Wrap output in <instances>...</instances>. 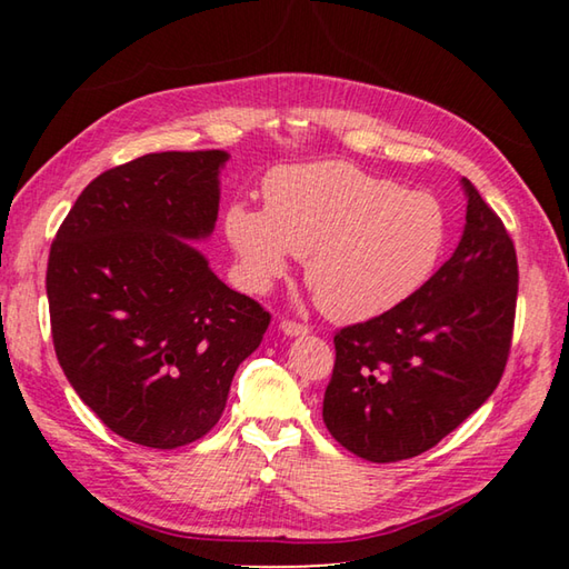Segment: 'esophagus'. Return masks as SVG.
<instances>
[{"instance_id":"1","label":"esophagus","mask_w":569,"mask_h":569,"mask_svg":"<svg viewBox=\"0 0 569 569\" xmlns=\"http://www.w3.org/2000/svg\"><path fill=\"white\" fill-rule=\"evenodd\" d=\"M278 329H281L283 336H291V339H296V336H306L308 333V326L296 323V321H281V326H278Z\"/></svg>"}]
</instances>
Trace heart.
<instances>
[{
    "mask_svg": "<svg viewBox=\"0 0 569 569\" xmlns=\"http://www.w3.org/2000/svg\"><path fill=\"white\" fill-rule=\"evenodd\" d=\"M226 236L240 278L266 293L303 258V276L333 321H369L419 291L445 253L447 218L435 196L403 190L353 162L276 170L266 208L238 203Z\"/></svg>",
    "mask_w": 569,
    "mask_h": 569,
    "instance_id": "heart-1",
    "label": "heart"
}]
</instances>
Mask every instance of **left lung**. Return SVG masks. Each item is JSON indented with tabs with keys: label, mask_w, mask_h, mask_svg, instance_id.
Returning <instances> with one entry per match:
<instances>
[{
	"label": "left lung",
	"mask_w": 569,
	"mask_h": 569,
	"mask_svg": "<svg viewBox=\"0 0 569 569\" xmlns=\"http://www.w3.org/2000/svg\"><path fill=\"white\" fill-rule=\"evenodd\" d=\"M467 223L449 261L409 301L333 336L323 397L331 437L387 465L439 445L502 379L517 306V253L502 220L461 178Z\"/></svg>",
	"instance_id": "left-lung-1"
}]
</instances>
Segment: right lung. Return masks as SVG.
<instances>
[{
	"label": "right lung",
	"mask_w": 569,
	"mask_h": 569,
	"mask_svg": "<svg viewBox=\"0 0 569 569\" xmlns=\"http://www.w3.org/2000/svg\"><path fill=\"white\" fill-rule=\"evenodd\" d=\"M228 158L150 152L102 172L50 250L57 361L104 427L134 445L176 449L206 437L271 323L192 243L213 233Z\"/></svg>",
	"instance_id": "add662e5"
}]
</instances>
